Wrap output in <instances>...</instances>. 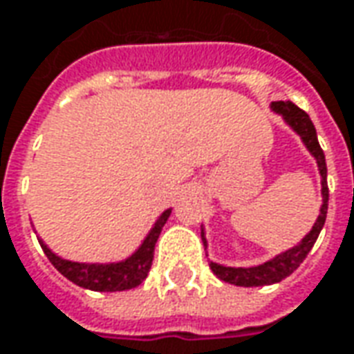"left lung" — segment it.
<instances>
[{"label": "left lung", "instance_id": "8db88e82", "mask_svg": "<svg viewBox=\"0 0 354 354\" xmlns=\"http://www.w3.org/2000/svg\"><path fill=\"white\" fill-rule=\"evenodd\" d=\"M271 109L284 118V122L292 128L294 132L300 136V140L304 142V146L308 151L314 156L317 169H319V177H322V206H319V216L314 222L312 230L306 234L304 238L300 239L294 248L282 251L279 255H274L272 259L265 261L261 265H253V267H226L210 261V269L214 272L220 281L236 284V286H267V284H274L281 282L282 279H286L288 274H292L300 263L306 259V255L312 251L315 239L319 236L322 227L326 224L327 216V203H329V189H327V165L324 149L317 142V134H315L314 122L310 120L308 113H304L302 109L294 105L292 101H274L271 103ZM201 236L205 241V249L208 248L206 241L205 227L201 230Z\"/></svg>", "mask_w": 354, "mask_h": 354}]
</instances>
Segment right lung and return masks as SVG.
<instances>
[{"instance_id": "1", "label": "right lung", "mask_w": 354, "mask_h": 354, "mask_svg": "<svg viewBox=\"0 0 354 354\" xmlns=\"http://www.w3.org/2000/svg\"><path fill=\"white\" fill-rule=\"evenodd\" d=\"M169 214H171V208L161 212L156 224L149 230V234L142 241V245L130 257L116 261V263H77V261L62 259L42 239H39V243L50 263L73 284L87 288V290H95V292L130 290V288H136L138 284H142L144 279L148 277L151 261H153L156 241L160 238L161 227L165 226Z\"/></svg>"}]
</instances>
